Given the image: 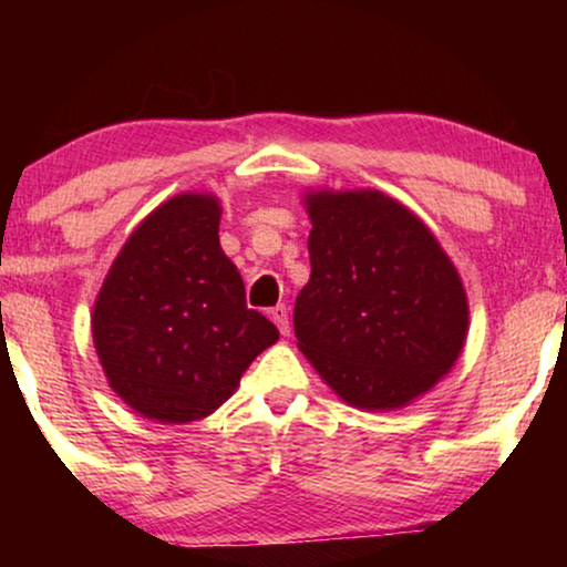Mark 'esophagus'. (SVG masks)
<instances>
[{
	"label": "esophagus",
	"mask_w": 567,
	"mask_h": 567,
	"mask_svg": "<svg viewBox=\"0 0 567 567\" xmlns=\"http://www.w3.org/2000/svg\"><path fill=\"white\" fill-rule=\"evenodd\" d=\"M270 320H274L278 324V330H281V336H289L291 332V324H289V309H286L284 305H278L270 309Z\"/></svg>",
	"instance_id": "1"
}]
</instances>
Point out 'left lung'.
I'll return each mask as SVG.
<instances>
[{"mask_svg":"<svg viewBox=\"0 0 567 567\" xmlns=\"http://www.w3.org/2000/svg\"><path fill=\"white\" fill-rule=\"evenodd\" d=\"M312 276L293 305L301 353L361 410L429 392L467 338V297L436 237L379 190L309 193Z\"/></svg>","mask_w":567,"mask_h":567,"instance_id":"obj_1","label":"left lung"}]
</instances>
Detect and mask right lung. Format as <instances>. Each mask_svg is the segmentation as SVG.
I'll return each mask as SVG.
<instances>
[{
    "label": "right lung",
    "instance_id": "add662e5",
    "mask_svg": "<svg viewBox=\"0 0 567 567\" xmlns=\"http://www.w3.org/2000/svg\"><path fill=\"white\" fill-rule=\"evenodd\" d=\"M219 200L183 193L123 245L92 312L107 382L159 423L212 415L237 390L276 324L247 309L245 284L219 245Z\"/></svg>",
    "mask_w": 567,
    "mask_h": 567
}]
</instances>
